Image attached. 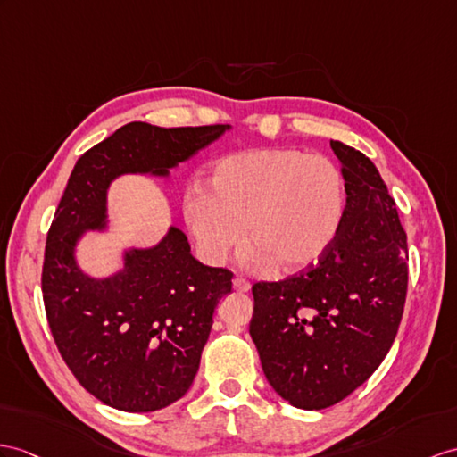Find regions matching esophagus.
I'll use <instances>...</instances> for the list:
<instances>
[{"label": "esophagus", "mask_w": 457, "mask_h": 457, "mask_svg": "<svg viewBox=\"0 0 457 457\" xmlns=\"http://www.w3.org/2000/svg\"><path fill=\"white\" fill-rule=\"evenodd\" d=\"M232 287H235V291H238V293H248L250 291V281L244 279V277H237V279L232 281Z\"/></svg>", "instance_id": "esophagus-1"}]
</instances>
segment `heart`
<instances>
[{
	"instance_id": "b5f03b06",
	"label": "heart",
	"mask_w": 457,
	"mask_h": 457,
	"mask_svg": "<svg viewBox=\"0 0 457 457\" xmlns=\"http://www.w3.org/2000/svg\"><path fill=\"white\" fill-rule=\"evenodd\" d=\"M209 189L184 194L186 225L204 258L222 263L244 240L250 260L279 271H303L336 242L347 205L345 174L326 154L253 149L220 159Z\"/></svg>"
}]
</instances>
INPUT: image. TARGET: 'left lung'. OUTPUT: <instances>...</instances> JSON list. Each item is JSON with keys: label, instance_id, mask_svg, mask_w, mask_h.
<instances>
[{"label": "left lung", "instance_id": "left-lung-1", "mask_svg": "<svg viewBox=\"0 0 457 457\" xmlns=\"http://www.w3.org/2000/svg\"><path fill=\"white\" fill-rule=\"evenodd\" d=\"M347 205L329 252L283 281L253 283L250 336L267 382L300 409L343 402L380 366L407 295V235L380 172L331 141Z\"/></svg>", "mask_w": 457, "mask_h": 457}]
</instances>
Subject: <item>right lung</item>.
<instances>
[{"instance_id": "right-lung-1", "label": "right lung", "mask_w": 457, "mask_h": 457, "mask_svg": "<svg viewBox=\"0 0 457 457\" xmlns=\"http://www.w3.org/2000/svg\"><path fill=\"white\" fill-rule=\"evenodd\" d=\"M227 129L131 121L81 154L55 209L42 265L48 326L75 380L110 407L147 413L190 389L232 271L199 263L172 227L159 246L126 253L124 271L96 281L77 270L75 240L103 227L116 176L169 174Z\"/></svg>"}]
</instances>
